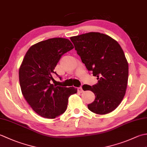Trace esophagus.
<instances>
[{"instance_id": "1", "label": "esophagus", "mask_w": 147, "mask_h": 147, "mask_svg": "<svg viewBox=\"0 0 147 147\" xmlns=\"http://www.w3.org/2000/svg\"><path fill=\"white\" fill-rule=\"evenodd\" d=\"M78 92H80V93L83 92V90L82 86L78 87Z\"/></svg>"}]
</instances>
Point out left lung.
<instances>
[{
    "mask_svg": "<svg viewBox=\"0 0 147 147\" xmlns=\"http://www.w3.org/2000/svg\"><path fill=\"white\" fill-rule=\"evenodd\" d=\"M86 67L97 77L92 86L84 85V91L94 93L95 99L88 105L90 111L105 114L121 104L128 80V63L120 45L105 34L90 32L70 38Z\"/></svg>",
    "mask_w": 147,
    "mask_h": 147,
    "instance_id": "left-lung-1",
    "label": "left lung"
}]
</instances>
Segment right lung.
I'll list each match as a JSON object with an SVG mask.
<instances>
[{
  "mask_svg": "<svg viewBox=\"0 0 147 147\" xmlns=\"http://www.w3.org/2000/svg\"><path fill=\"white\" fill-rule=\"evenodd\" d=\"M74 48L66 38H54L40 42L27 51L19 71L21 92L33 110L40 116L54 119L67 109L68 98L77 92L74 87L51 83L62 55Z\"/></svg>",
  "mask_w": 147,
  "mask_h": 147,
  "instance_id": "1",
  "label": "right lung"
}]
</instances>
